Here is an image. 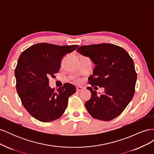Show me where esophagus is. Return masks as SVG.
<instances>
[{"label":"esophagus","mask_w":154,"mask_h":154,"mask_svg":"<svg viewBox=\"0 0 154 154\" xmlns=\"http://www.w3.org/2000/svg\"><path fill=\"white\" fill-rule=\"evenodd\" d=\"M83 90V88L82 87H76V91L78 92H81Z\"/></svg>","instance_id":"34e87169"}]
</instances>
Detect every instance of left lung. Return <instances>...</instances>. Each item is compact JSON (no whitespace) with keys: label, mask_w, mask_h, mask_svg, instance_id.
<instances>
[{"label":"left lung","mask_w":154,"mask_h":154,"mask_svg":"<svg viewBox=\"0 0 154 154\" xmlns=\"http://www.w3.org/2000/svg\"><path fill=\"white\" fill-rule=\"evenodd\" d=\"M76 51L96 65L88 80L91 86L105 88L103 94L98 95L92 87L87 88L92 96L85 103L88 113L102 121L118 117L135 93L137 73L132 58L123 48L111 44L82 45Z\"/></svg>","instance_id":"8db88e82"}]
</instances>
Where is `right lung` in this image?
<instances>
[{"instance_id": "obj_1", "label": "right lung", "mask_w": 154, "mask_h": 154, "mask_svg": "<svg viewBox=\"0 0 154 154\" xmlns=\"http://www.w3.org/2000/svg\"><path fill=\"white\" fill-rule=\"evenodd\" d=\"M78 46L39 43L23 51L18 58L15 70L17 93L24 108L40 122L61 117L69 97L76 92V87L69 83L55 91L49 85V78L55 77L63 57Z\"/></svg>"}]
</instances>
